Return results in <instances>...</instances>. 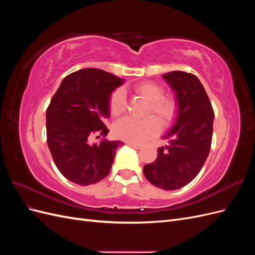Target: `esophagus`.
I'll return each instance as SVG.
<instances>
[{
	"label": "esophagus",
	"instance_id": "obj_1",
	"mask_svg": "<svg viewBox=\"0 0 255 255\" xmlns=\"http://www.w3.org/2000/svg\"><path fill=\"white\" fill-rule=\"evenodd\" d=\"M127 144H128L129 146H132V148H134V149H140V148H141V144L134 143V142H129V141H128V142H127Z\"/></svg>",
	"mask_w": 255,
	"mask_h": 255
}]
</instances>
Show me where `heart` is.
<instances>
[{"label":"heart","mask_w":255,"mask_h":255,"mask_svg":"<svg viewBox=\"0 0 255 255\" xmlns=\"http://www.w3.org/2000/svg\"><path fill=\"white\" fill-rule=\"evenodd\" d=\"M134 90L144 101L150 103L146 115L152 114L159 120L161 126L167 127L170 125L177 112V104L172 97H164V89L152 82L137 84ZM126 109L127 99L125 91L120 88L115 90L110 100L111 114L117 117L125 113ZM156 120L153 117L142 120L125 117L115 123L114 134L120 139L129 142H142L158 134L160 126L157 121L158 120Z\"/></svg>","instance_id":"obj_1"}]
</instances>
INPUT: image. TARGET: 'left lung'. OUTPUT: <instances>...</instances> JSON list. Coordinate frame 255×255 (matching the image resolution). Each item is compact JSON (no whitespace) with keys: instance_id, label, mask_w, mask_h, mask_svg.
I'll use <instances>...</instances> for the list:
<instances>
[{"instance_id":"1","label":"left lung","mask_w":255,"mask_h":255,"mask_svg":"<svg viewBox=\"0 0 255 255\" xmlns=\"http://www.w3.org/2000/svg\"><path fill=\"white\" fill-rule=\"evenodd\" d=\"M175 95L177 112L169 132L168 144L157 149V158L144 165L143 174L154 186L175 190L195 179L211 150L214 111L205 89L196 75L183 71L163 74Z\"/></svg>"}]
</instances>
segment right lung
I'll return each mask as SVG.
<instances>
[{
    "label": "right lung",
    "instance_id": "right-lung-1",
    "mask_svg": "<svg viewBox=\"0 0 255 255\" xmlns=\"http://www.w3.org/2000/svg\"><path fill=\"white\" fill-rule=\"evenodd\" d=\"M125 83L101 69L86 68L61 81L47 110V139L54 163L67 180L81 186L109 175L120 140L94 142L109 129L113 92Z\"/></svg>",
    "mask_w": 255,
    "mask_h": 255
}]
</instances>
